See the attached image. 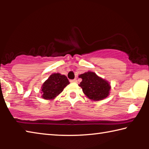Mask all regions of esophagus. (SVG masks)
<instances>
[{"instance_id":"1","label":"esophagus","mask_w":149,"mask_h":149,"mask_svg":"<svg viewBox=\"0 0 149 149\" xmlns=\"http://www.w3.org/2000/svg\"><path fill=\"white\" fill-rule=\"evenodd\" d=\"M70 81H71V82H74V83H77V79H76V78H75V79H74L70 80Z\"/></svg>"}]
</instances>
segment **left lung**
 <instances>
[{
  "label": "left lung",
  "mask_w": 149,
  "mask_h": 149,
  "mask_svg": "<svg viewBox=\"0 0 149 149\" xmlns=\"http://www.w3.org/2000/svg\"><path fill=\"white\" fill-rule=\"evenodd\" d=\"M82 81L79 86L91 100L98 101L107 98L110 93V85L107 80L100 77L95 72H87L79 75Z\"/></svg>",
  "instance_id": "8db88e82"
}]
</instances>
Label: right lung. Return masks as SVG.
Instances as JSON below:
<instances>
[{"label":"right lung","instance_id":"right-lung-1","mask_svg":"<svg viewBox=\"0 0 149 149\" xmlns=\"http://www.w3.org/2000/svg\"><path fill=\"white\" fill-rule=\"evenodd\" d=\"M69 84V81L65 75L58 73L52 74L42 85V97L46 100L54 99Z\"/></svg>","mask_w":149,"mask_h":149}]
</instances>
